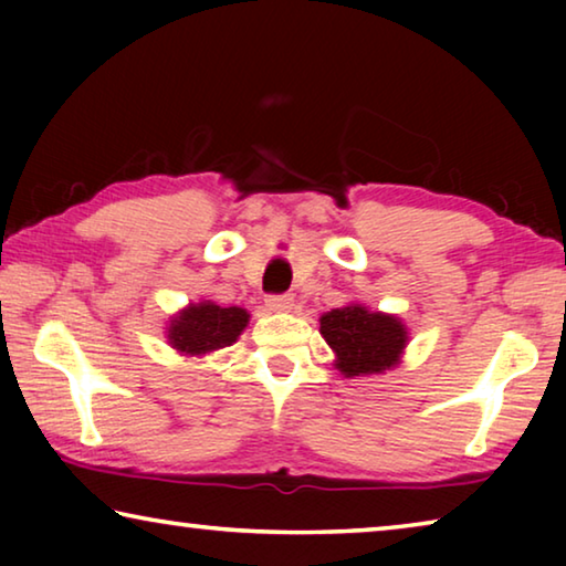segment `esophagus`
Returning a JSON list of instances; mask_svg holds the SVG:
<instances>
[{
    "label": "esophagus",
    "mask_w": 566,
    "mask_h": 566,
    "mask_svg": "<svg viewBox=\"0 0 566 566\" xmlns=\"http://www.w3.org/2000/svg\"><path fill=\"white\" fill-rule=\"evenodd\" d=\"M292 294H270L266 296V306H270L272 312H290L292 310Z\"/></svg>",
    "instance_id": "esophagus-1"
}]
</instances>
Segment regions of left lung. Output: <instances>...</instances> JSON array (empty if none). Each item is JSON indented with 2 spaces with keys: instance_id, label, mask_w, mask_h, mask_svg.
<instances>
[{
  "instance_id": "obj_1",
  "label": "left lung",
  "mask_w": 566,
  "mask_h": 566,
  "mask_svg": "<svg viewBox=\"0 0 566 566\" xmlns=\"http://www.w3.org/2000/svg\"><path fill=\"white\" fill-rule=\"evenodd\" d=\"M319 324L322 337L337 352V369L347 377L377 375L395 367L407 344V332L397 317L367 312L359 304L332 310Z\"/></svg>"
}]
</instances>
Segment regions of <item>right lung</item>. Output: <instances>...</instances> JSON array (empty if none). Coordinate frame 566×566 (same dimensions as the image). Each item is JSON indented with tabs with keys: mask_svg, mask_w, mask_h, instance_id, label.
Instances as JSON below:
<instances>
[{
	"mask_svg": "<svg viewBox=\"0 0 566 566\" xmlns=\"http://www.w3.org/2000/svg\"><path fill=\"white\" fill-rule=\"evenodd\" d=\"M249 314L239 306H217L212 302L191 304L171 319L169 344L185 354H207L234 344L247 327Z\"/></svg>",
	"mask_w": 566,
	"mask_h": 566,
	"instance_id": "obj_1",
	"label": "right lung"
}]
</instances>
